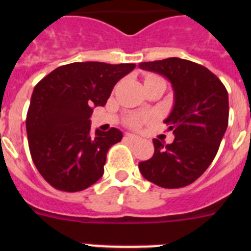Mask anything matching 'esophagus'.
I'll list each match as a JSON object with an SVG mask.
<instances>
[{"mask_svg": "<svg viewBox=\"0 0 251 251\" xmlns=\"http://www.w3.org/2000/svg\"><path fill=\"white\" fill-rule=\"evenodd\" d=\"M124 139H126V141H129V142H137V141H139V137L134 136V134H130V133H127V134L124 136Z\"/></svg>", "mask_w": 251, "mask_h": 251, "instance_id": "34e87169", "label": "esophagus"}]
</instances>
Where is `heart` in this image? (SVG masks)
Returning a JSON list of instances; mask_svg holds the SVG:
<instances>
[{
    "instance_id": "heart-1",
    "label": "heart",
    "mask_w": 251,
    "mask_h": 251,
    "mask_svg": "<svg viewBox=\"0 0 251 251\" xmlns=\"http://www.w3.org/2000/svg\"><path fill=\"white\" fill-rule=\"evenodd\" d=\"M147 79H153V76H148ZM143 122V118H139V117H133L132 119L129 121V124L132 127H139Z\"/></svg>"
}]
</instances>
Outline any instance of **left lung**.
Returning <instances> with one entry per match:
<instances>
[{
    "label": "left lung",
    "instance_id": "8db88e82",
    "mask_svg": "<svg viewBox=\"0 0 251 251\" xmlns=\"http://www.w3.org/2000/svg\"><path fill=\"white\" fill-rule=\"evenodd\" d=\"M139 68L167 77L175 94L165 119L175 139H153L152 158L139 162L146 179L165 188L185 187L207 170L216 156L229 122V97L207 68L179 57L141 63Z\"/></svg>",
    "mask_w": 251,
    "mask_h": 251
}]
</instances>
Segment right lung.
<instances>
[{
    "mask_svg": "<svg viewBox=\"0 0 251 251\" xmlns=\"http://www.w3.org/2000/svg\"><path fill=\"white\" fill-rule=\"evenodd\" d=\"M134 68L136 64L72 63L35 86L26 117L28 148L37 171L52 187L77 192L103 176L108 150L123 134L112 128L92 136L90 117Z\"/></svg>",
    "mask_w": 251,
    "mask_h": 251,
    "instance_id": "1",
    "label": "right lung"
}]
</instances>
